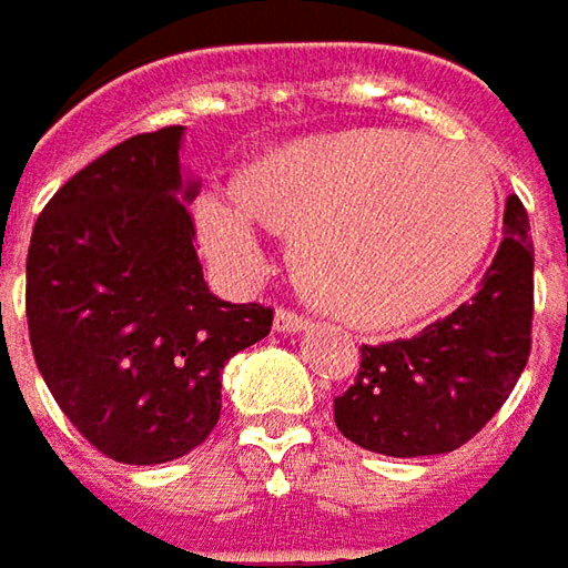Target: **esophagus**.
Listing matches in <instances>:
<instances>
[{
    "instance_id": "obj_1",
    "label": "esophagus",
    "mask_w": 568,
    "mask_h": 568,
    "mask_svg": "<svg viewBox=\"0 0 568 568\" xmlns=\"http://www.w3.org/2000/svg\"><path fill=\"white\" fill-rule=\"evenodd\" d=\"M306 328H310V318L296 316L291 310H277V313H274V332L296 335V332H306Z\"/></svg>"
}]
</instances>
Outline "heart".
Instances as JSON below:
<instances>
[{
  "label": "heart",
  "instance_id": "obj_1",
  "mask_svg": "<svg viewBox=\"0 0 568 568\" xmlns=\"http://www.w3.org/2000/svg\"><path fill=\"white\" fill-rule=\"evenodd\" d=\"M236 202L205 195V250L255 262L252 221L291 240L296 287L344 325L385 332L436 313L477 272L496 205L468 151L404 129H344L277 144L233 176Z\"/></svg>",
  "mask_w": 568,
  "mask_h": 568
}]
</instances>
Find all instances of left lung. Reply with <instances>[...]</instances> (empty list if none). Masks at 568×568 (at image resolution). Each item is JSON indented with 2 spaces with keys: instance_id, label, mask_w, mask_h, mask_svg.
Here are the masks:
<instances>
[{
  "instance_id": "obj_1",
  "label": "left lung",
  "mask_w": 568,
  "mask_h": 568,
  "mask_svg": "<svg viewBox=\"0 0 568 568\" xmlns=\"http://www.w3.org/2000/svg\"><path fill=\"white\" fill-rule=\"evenodd\" d=\"M528 211L506 199L503 243L480 287L420 335L361 347L357 382L335 398V424L361 448L420 458L477 436L503 407L531 351L535 246Z\"/></svg>"
}]
</instances>
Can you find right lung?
<instances>
[{"label": "right lung", "instance_id": "add662e5", "mask_svg": "<svg viewBox=\"0 0 568 568\" xmlns=\"http://www.w3.org/2000/svg\"><path fill=\"white\" fill-rule=\"evenodd\" d=\"M183 135L186 125L144 132L78 170L28 250L37 369L78 433L122 465L202 446L227 361L272 332V310L207 291Z\"/></svg>", "mask_w": 568, "mask_h": 568}]
</instances>
